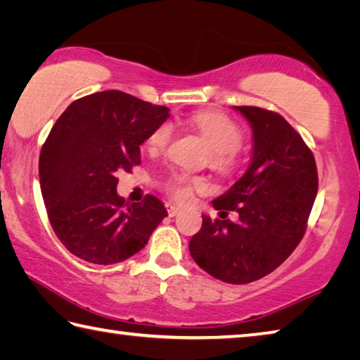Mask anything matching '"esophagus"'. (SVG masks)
Returning a JSON list of instances; mask_svg holds the SVG:
<instances>
[{"label":"esophagus","instance_id":"obj_1","mask_svg":"<svg viewBox=\"0 0 360 360\" xmlns=\"http://www.w3.org/2000/svg\"><path fill=\"white\" fill-rule=\"evenodd\" d=\"M167 211H168V216L169 217H174V216H178L179 214V208L178 206H174V205H172V203H167Z\"/></svg>","mask_w":360,"mask_h":360}]
</instances>
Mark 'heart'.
Returning <instances> with one entry per match:
<instances>
[{"mask_svg": "<svg viewBox=\"0 0 360 360\" xmlns=\"http://www.w3.org/2000/svg\"><path fill=\"white\" fill-rule=\"evenodd\" d=\"M188 125L202 135L211 146V163L221 172H231L238 165V148L245 138L241 127L229 115L217 111H203L191 115ZM173 129L168 122L155 127L148 138V149L152 152L163 150L172 139ZM205 181L198 176L174 173L165 182V191L176 202L186 203L195 191H202Z\"/></svg>", "mask_w": 360, "mask_h": 360, "instance_id": "b5f03b06", "label": "heart"}]
</instances>
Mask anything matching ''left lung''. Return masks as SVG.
I'll return each instance as SVG.
<instances>
[{
  "mask_svg": "<svg viewBox=\"0 0 360 360\" xmlns=\"http://www.w3.org/2000/svg\"><path fill=\"white\" fill-rule=\"evenodd\" d=\"M254 136L248 172L212 202L217 211L238 212L236 221L202 216L188 251L200 268L230 284H248L270 275L294 252L307 231L318 193V168L311 149L278 112L235 106Z\"/></svg>",
  "mask_w": 360,
  "mask_h": 360,
  "instance_id": "obj_1",
  "label": "left lung"
}]
</instances>
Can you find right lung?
Returning <instances> with one entry per match:
<instances>
[{"instance_id": "1", "label": "right lung", "mask_w": 360, "mask_h": 360, "mask_svg": "<svg viewBox=\"0 0 360 360\" xmlns=\"http://www.w3.org/2000/svg\"><path fill=\"white\" fill-rule=\"evenodd\" d=\"M168 112L105 90L72 101L52 127L39 155L41 193L53 231L76 257L98 265L124 262L168 216L154 195L130 203L115 191L117 174L141 163L139 146Z\"/></svg>"}]
</instances>
